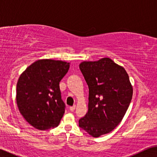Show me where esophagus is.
Segmentation results:
<instances>
[{
    "label": "esophagus",
    "instance_id": "obj_1",
    "mask_svg": "<svg viewBox=\"0 0 157 157\" xmlns=\"http://www.w3.org/2000/svg\"><path fill=\"white\" fill-rule=\"evenodd\" d=\"M75 108H76V105H74L73 106H71V107L70 108V110H71V111H74L75 109Z\"/></svg>",
    "mask_w": 157,
    "mask_h": 157
}]
</instances>
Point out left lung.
Wrapping results in <instances>:
<instances>
[{"mask_svg":"<svg viewBox=\"0 0 157 157\" xmlns=\"http://www.w3.org/2000/svg\"><path fill=\"white\" fill-rule=\"evenodd\" d=\"M89 87L88 111L79 126L93 137L112 131L124 118L132 99L133 87L123 67L110 58L80 64Z\"/></svg>","mask_w":157,"mask_h":157,"instance_id":"8db88e82","label":"left lung"}]
</instances>
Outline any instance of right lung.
Returning a JSON list of instances; mask_svg holds the SVG:
<instances>
[{
  "mask_svg": "<svg viewBox=\"0 0 157 157\" xmlns=\"http://www.w3.org/2000/svg\"><path fill=\"white\" fill-rule=\"evenodd\" d=\"M69 68L66 62L40 59L19 77L16 103L21 114L35 128L45 131L59 124L65 110L59 82Z\"/></svg>",
  "mask_w": 157,
  "mask_h": 157,
  "instance_id": "add662e5",
  "label": "right lung"
}]
</instances>
